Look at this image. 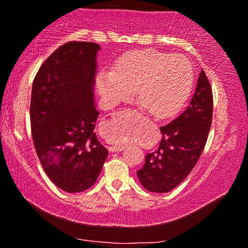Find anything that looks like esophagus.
<instances>
[{"mask_svg":"<svg viewBox=\"0 0 248 248\" xmlns=\"http://www.w3.org/2000/svg\"><path fill=\"white\" fill-rule=\"evenodd\" d=\"M139 118H140V120H143V117L142 116H139ZM123 145H121V144H114V145H109V147H108V150H109L110 152H118V151H122L123 150Z\"/></svg>","mask_w":248,"mask_h":248,"instance_id":"esophagus-1","label":"esophagus"}]
</instances>
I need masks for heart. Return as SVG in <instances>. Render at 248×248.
I'll return each mask as SVG.
<instances>
[{
	"mask_svg": "<svg viewBox=\"0 0 248 248\" xmlns=\"http://www.w3.org/2000/svg\"><path fill=\"white\" fill-rule=\"evenodd\" d=\"M194 73L185 57L155 49L139 50L122 56L114 70L98 74L97 87L111 105L130 97L137 90V100L154 116L165 117L181 108L192 90ZM130 135L122 126L111 128L110 140L126 142Z\"/></svg>",
	"mask_w": 248,
	"mask_h": 248,
	"instance_id": "obj_1",
	"label": "heart"
}]
</instances>
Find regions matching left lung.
I'll use <instances>...</instances> for the list:
<instances>
[{"label": "left lung", "instance_id": "8db88e82", "mask_svg": "<svg viewBox=\"0 0 248 248\" xmlns=\"http://www.w3.org/2000/svg\"><path fill=\"white\" fill-rule=\"evenodd\" d=\"M212 113V88L202 70L187 108L174 121L160 126V144L145 155L143 167L138 170L145 189L167 193L187 177L204 150Z\"/></svg>", "mask_w": 248, "mask_h": 248}]
</instances>
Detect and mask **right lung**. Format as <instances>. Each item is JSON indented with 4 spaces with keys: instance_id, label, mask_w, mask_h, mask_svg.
<instances>
[{
    "instance_id": "obj_1",
    "label": "right lung",
    "mask_w": 248,
    "mask_h": 248,
    "mask_svg": "<svg viewBox=\"0 0 248 248\" xmlns=\"http://www.w3.org/2000/svg\"><path fill=\"white\" fill-rule=\"evenodd\" d=\"M99 45L69 42L39 67L32 82L30 126L37 155L50 181L63 191L91 187L108 151L94 133L93 105Z\"/></svg>"
}]
</instances>
